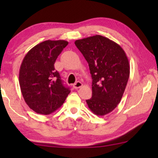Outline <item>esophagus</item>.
<instances>
[{
	"instance_id": "34e87169",
	"label": "esophagus",
	"mask_w": 158,
	"mask_h": 158,
	"mask_svg": "<svg viewBox=\"0 0 158 158\" xmlns=\"http://www.w3.org/2000/svg\"><path fill=\"white\" fill-rule=\"evenodd\" d=\"M82 85H83V83H82L81 81H77L76 83L73 84V88H74L75 89H77V88L82 87Z\"/></svg>"
}]
</instances>
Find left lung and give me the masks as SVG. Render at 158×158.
<instances>
[{
	"mask_svg": "<svg viewBox=\"0 0 158 158\" xmlns=\"http://www.w3.org/2000/svg\"><path fill=\"white\" fill-rule=\"evenodd\" d=\"M77 49L88 62L92 81V97L86 100L97 116L111 112L122 100L129 77L127 56L120 45L101 35L76 40Z\"/></svg>",
	"mask_w": 158,
	"mask_h": 158,
	"instance_id": "1",
	"label": "left lung"
}]
</instances>
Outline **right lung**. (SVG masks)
<instances>
[{
    "label": "right lung",
    "instance_id": "obj_1",
    "mask_svg": "<svg viewBox=\"0 0 158 158\" xmlns=\"http://www.w3.org/2000/svg\"><path fill=\"white\" fill-rule=\"evenodd\" d=\"M68 44L64 40L44 41L30 49L23 58L19 85L25 102L36 113L47 115L55 111L70 93L54 65Z\"/></svg>",
    "mask_w": 158,
    "mask_h": 158
}]
</instances>
